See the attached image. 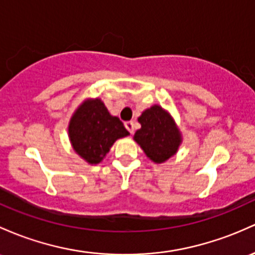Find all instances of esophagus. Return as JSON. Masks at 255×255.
<instances>
[{
	"label": "esophagus",
	"instance_id": "esophagus-1",
	"mask_svg": "<svg viewBox=\"0 0 255 255\" xmlns=\"http://www.w3.org/2000/svg\"><path fill=\"white\" fill-rule=\"evenodd\" d=\"M125 127L127 128V130L129 132L130 134L134 133V122L133 121H128L125 123Z\"/></svg>",
	"mask_w": 255,
	"mask_h": 255
}]
</instances>
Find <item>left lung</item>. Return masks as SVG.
Returning <instances> with one entry per match:
<instances>
[{
    "label": "left lung",
    "instance_id": "left-lung-1",
    "mask_svg": "<svg viewBox=\"0 0 255 255\" xmlns=\"http://www.w3.org/2000/svg\"><path fill=\"white\" fill-rule=\"evenodd\" d=\"M138 122L141 128L134 134V140L151 161L163 163L177 153L181 134L169 113L159 105H153L141 114Z\"/></svg>",
    "mask_w": 255,
    "mask_h": 255
}]
</instances>
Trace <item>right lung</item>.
Segmentation results:
<instances>
[{
  "label": "right lung",
  "mask_w": 255,
  "mask_h": 255,
  "mask_svg": "<svg viewBox=\"0 0 255 255\" xmlns=\"http://www.w3.org/2000/svg\"><path fill=\"white\" fill-rule=\"evenodd\" d=\"M129 135L119 117L111 116L104 103L87 99L76 109L69 122V138L77 155L89 164H98L114 142Z\"/></svg>",
  "instance_id": "right-lung-1"
}]
</instances>
